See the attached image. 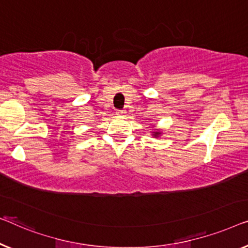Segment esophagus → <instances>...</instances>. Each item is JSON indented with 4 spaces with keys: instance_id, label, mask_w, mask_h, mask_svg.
<instances>
[{
    "instance_id": "esophagus-1",
    "label": "esophagus",
    "mask_w": 248,
    "mask_h": 248,
    "mask_svg": "<svg viewBox=\"0 0 248 248\" xmlns=\"http://www.w3.org/2000/svg\"><path fill=\"white\" fill-rule=\"evenodd\" d=\"M125 112H124V110H116V114L117 116H124Z\"/></svg>"
}]
</instances>
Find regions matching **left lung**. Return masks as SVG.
<instances>
[{"instance_id":"obj_1","label":"left lung","mask_w":248,"mask_h":248,"mask_svg":"<svg viewBox=\"0 0 248 248\" xmlns=\"http://www.w3.org/2000/svg\"><path fill=\"white\" fill-rule=\"evenodd\" d=\"M152 135L154 136L155 138H157V137H159L160 135H162V132H160V130H158V129H156L155 131H153V132H152Z\"/></svg>"}]
</instances>
